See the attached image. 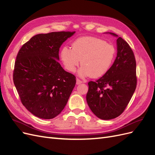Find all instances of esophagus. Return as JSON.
<instances>
[{
    "mask_svg": "<svg viewBox=\"0 0 155 155\" xmlns=\"http://www.w3.org/2000/svg\"><path fill=\"white\" fill-rule=\"evenodd\" d=\"M82 83H83V81L80 80V79H79L78 78L76 79V84H77V85H79V84Z\"/></svg>",
    "mask_w": 155,
    "mask_h": 155,
    "instance_id": "34e87169",
    "label": "esophagus"
}]
</instances>
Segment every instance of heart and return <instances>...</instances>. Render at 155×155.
Listing matches in <instances>:
<instances>
[{
	"mask_svg": "<svg viewBox=\"0 0 155 155\" xmlns=\"http://www.w3.org/2000/svg\"><path fill=\"white\" fill-rule=\"evenodd\" d=\"M116 49L112 44L94 37H81L75 39L71 49L64 46L60 51V59L64 68L74 72L79 63L81 77L100 78L107 74L114 61Z\"/></svg>",
	"mask_w": 155,
	"mask_h": 155,
	"instance_id": "heart-1",
	"label": "heart"
}]
</instances>
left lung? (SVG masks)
<instances>
[{"instance_id":"left-lung-1","label":"left lung","mask_w":155,"mask_h":155,"mask_svg":"<svg viewBox=\"0 0 155 155\" xmlns=\"http://www.w3.org/2000/svg\"><path fill=\"white\" fill-rule=\"evenodd\" d=\"M110 34L118 37L114 33ZM116 41L117 56L109 71L96 81L88 83V105L102 120H111L122 114L137 85L133 51L121 37Z\"/></svg>"}]
</instances>
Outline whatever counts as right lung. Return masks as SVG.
<instances>
[{
	"instance_id": "add662e5",
	"label": "right lung",
	"mask_w": 155,
	"mask_h": 155,
	"mask_svg": "<svg viewBox=\"0 0 155 155\" xmlns=\"http://www.w3.org/2000/svg\"><path fill=\"white\" fill-rule=\"evenodd\" d=\"M76 31L37 34L17 54L13 80L22 105L42 119H51L66 105L76 76L58 62L61 46Z\"/></svg>"
}]
</instances>
